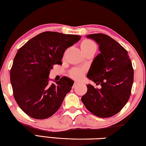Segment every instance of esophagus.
Masks as SVG:
<instances>
[{
  "mask_svg": "<svg viewBox=\"0 0 146 146\" xmlns=\"http://www.w3.org/2000/svg\"><path fill=\"white\" fill-rule=\"evenodd\" d=\"M80 84V83L79 82H74V84H73V88H75L76 86H77L78 85H79Z\"/></svg>",
  "mask_w": 146,
  "mask_h": 146,
  "instance_id": "34e87169",
  "label": "esophagus"
}]
</instances>
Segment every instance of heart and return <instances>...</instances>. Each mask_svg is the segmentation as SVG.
<instances>
[{"label": "heart", "mask_w": 146, "mask_h": 146, "mask_svg": "<svg viewBox=\"0 0 146 146\" xmlns=\"http://www.w3.org/2000/svg\"><path fill=\"white\" fill-rule=\"evenodd\" d=\"M80 48L84 53L90 50H95L96 51L97 49V44L93 40L90 39H86L84 40L80 44ZM85 74V71L82 68H74L71 71V77L76 79V80H80L82 79Z\"/></svg>", "instance_id": "b5f03b06"}]
</instances>
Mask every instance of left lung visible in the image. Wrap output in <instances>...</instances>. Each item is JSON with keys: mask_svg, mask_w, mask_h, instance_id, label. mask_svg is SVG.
I'll return each mask as SVG.
<instances>
[{"mask_svg": "<svg viewBox=\"0 0 146 146\" xmlns=\"http://www.w3.org/2000/svg\"><path fill=\"white\" fill-rule=\"evenodd\" d=\"M87 37L97 42L100 51L87 76L101 88L87 85V93L81 100L93 115L113 117L124 107L131 95L134 79L131 61L126 49L107 35L95 33Z\"/></svg>", "mask_w": 146, "mask_h": 146, "instance_id": "obj_1", "label": "left lung"}]
</instances>
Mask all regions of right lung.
Returning a JSON list of instances; mask_svg holds the SVG:
<instances>
[{"mask_svg": "<svg viewBox=\"0 0 146 146\" xmlns=\"http://www.w3.org/2000/svg\"><path fill=\"white\" fill-rule=\"evenodd\" d=\"M81 36L55 31L42 32L20 48L10 71L15 99L23 111L35 119H46L61 106L74 82L66 76L49 84V71L62 64L66 49Z\"/></svg>", "mask_w": 146, "mask_h": 146, "instance_id": "1", "label": "right lung"}]
</instances>
